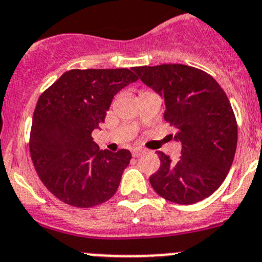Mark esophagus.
<instances>
[{
	"instance_id": "34e87169",
	"label": "esophagus",
	"mask_w": 262,
	"mask_h": 262,
	"mask_svg": "<svg viewBox=\"0 0 262 262\" xmlns=\"http://www.w3.org/2000/svg\"><path fill=\"white\" fill-rule=\"evenodd\" d=\"M144 153H145V150L140 149V147H136V149H133V151H132L133 157H140V156H142Z\"/></svg>"
}]
</instances>
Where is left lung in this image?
Masks as SVG:
<instances>
[{"mask_svg": "<svg viewBox=\"0 0 262 262\" xmlns=\"http://www.w3.org/2000/svg\"><path fill=\"white\" fill-rule=\"evenodd\" d=\"M133 71L162 97L163 117L182 144L177 161L158 151L161 166L150 185L172 203L206 199L224 182L237 146V124L226 92L212 76L190 66H142Z\"/></svg>", "mask_w": 262, "mask_h": 262, "instance_id": "1", "label": "left lung"}]
</instances>
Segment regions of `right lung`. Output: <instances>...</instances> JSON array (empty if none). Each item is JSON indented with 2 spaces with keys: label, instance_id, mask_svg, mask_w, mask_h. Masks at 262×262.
<instances>
[{
  "label": "right lung",
  "instance_id": "1",
  "mask_svg": "<svg viewBox=\"0 0 262 262\" xmlns=\"http://www.w3.org/2000/svg\"><path fill=\"white\" fill-rule=\"evenodd\" d=\"M137 79L128 68L71 70L40 95L30 154L42 183L59 200L88 208L115 195L132 154L103 151L91 134L104 122L115 95Z\"/></svg>",
  "mask_w": 262,
  "mask_h": 262
}]
</instances>
